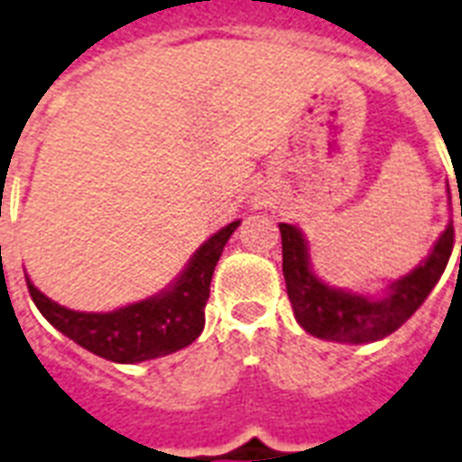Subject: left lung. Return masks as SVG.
I'll return each instance as SVG.
<instances>
[{
	"mask_svg": "<svg viewBox=\"0 0 462 462\" xmlns=\"http://www.w3.org/2000/svg\"><path fill=\"white\" fill-rule=\"evenodd\" d=\"M450 193V190H448ZM282 230L283 279L296 320L310 336L336 343H374L394 333L416 313L426 296L439 283L443 269L453 252V222L443 230L431 254L413 272L396 279L387 286L382 299L362 296L355 291L333 289L310 272L309 242L303 240L299 227L279 222ZM462 262V245H460Z\"/></svg>",
	"mask_w": 462,
	"mask_h": 462,
	"instance_id": "left-lung-1",
	"label": "left lung"
}]
</instances>
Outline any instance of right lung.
<instances>
[{
	"instance_id": "right-lung-1",
	"label": "right lung",
	"mask_w": 462,
	"mask_h": 462,
	"mask_svg": "<svg viewBox=\"0 0 462 462\" xmlns=\"http://www.w3.org/2000/svg\"><path fill=\"white\" fill-rule=\"evenodd\" d=\"M237 227L240 220L230 222L203 242L169 289L109 313L70 310L26 282L29 293L51 326L92 355L122 365L163 357L188 347L203 333L215 264Z\"/></svg>"
}]
</instances>
